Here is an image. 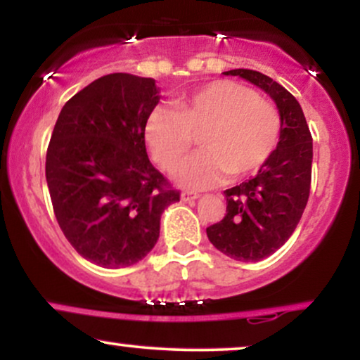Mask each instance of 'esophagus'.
I'll use <instances>...</instances> for the list:
<instances>
[{"instance_id": "obj_1", "label": "esophagus", "mask_w": 360, "mask_h": 360, "mask_svg": "<svg viewBox=\"0 0 360 360\" xmlns=\"http://www.w3.org/2000/svg\"><path fill=\"white\" fill-rule=\"evenodd\" d=\"M200 198V194L198 193H193V191H183L181 193V200L183 201H194Z\"/></svg>"}]
</instances>
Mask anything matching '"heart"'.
Masks as SVG:
<instances>
[{
  "mask_svg": "<svg viewBox=\"0 0 360 360\" xmlns=\"http://www.w3.org/2000/svg\"><path fill=\"white\" fill-rule=\"evenodd\" d=\"M205 148L176 169L188 189H208L230 174L245 177L266 166L278 148L281 117L271 101L233 81H213L148 115L146 140L160 167L171 171L191 150Z\"/></svg>",
  "mask_w": 360,
  "mask_h": 360,
  "instance_id": "1",
  "label": "heart"
}]
</instances>
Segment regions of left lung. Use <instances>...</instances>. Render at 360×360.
<instances>
[{"mask_svg":"<svg viewBox=\"0 0 360 360\" xmlns=\"http://www.w3.org/2000/svg\"><path fill=\"white\" fill-rule=\"evenodd\" d=\"M266 91L281 117L278 148L252 179L225 191L226 213L206 229L210 242L235 260L257 262L283 247L301 220L311 184L313 139L296 98L266 74L233 69Z\"/></svg>","mask_w":360,"mask_h":360,"instance_id":"8db88e82","label":"left lung"}]
</instances>
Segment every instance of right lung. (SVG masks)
<instances>
[{
  "mask_svg": "<svg viewBox=\"0 0 360 360\" xmlns=\"http://www.w3.org/2000/svg\"><path fill=\"white\" fill-rule=\"evenodd\" d=\"M159 100L152 77L108 74L74 94L53 127L45 177L57 223L77 254L106 269L146 257L160 214L179 201L146 150Z\"/></svg>",
  "mask_w": 360,
  "mask_h": 360,
  "instance_id": "right-lung-1",
  "label": "right lung"
}]
</instances>
